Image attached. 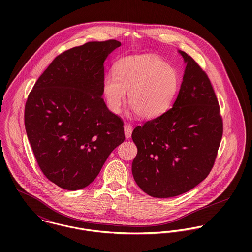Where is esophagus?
<instances>
[{
    "label": "esophagus",
    "mask_w": 252,
    "mask_h": 252,
    "mask_svg": "<svg viewBox=\"0 0 252 252\" xmlns=\"http://www.w3.org/2000/svg\"><path fill=\"white\" fill-rule=\"evenodd\" d=\"M124 132H125V137L127 139H130L132 136V132H133V127L130 124H125L124 125Z\"/></svg>",
    "instance_id": "obj_1"
}]
</instances>
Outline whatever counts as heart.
I'll list each match as a JSON object with an SVG mask.
<instances>
[{
	"instance_id": "b5f03b06",
	"label": "heart",
	"mask_w": 252,
	"mask_h": 252,
	"mask_svg": "<svg viewBox=\"0 0 252 252\" xmlns=\"http://www.w3.org/2000/svg\"><path fill=\"white\" fill-rule=\"evenodd\" d=\"M179 87L177 71L152 54L127 56L118 60L114 74L105 75L102 91L110 111L118 113L128 91V103L142 118L165 112Z\"/></svg>"
}]
</instances>
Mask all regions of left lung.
I'll list each match as a JSON object with an SVG mask.
<instances>
[{"label":"left lung","instance_id":"8db88e82","mask_svg":"<svg viewBox=\"0 0 252 252\" xmlns=\"http://www.w3.org/2000/svg\"><path fill=\"white\" fill-rule=\"evenodd\" d=\"M180 53L186 67L173 108L132 133L138 147L133 177L155 198L179 196L205 180L215 165L223 134L220 108L208 74L191 56Z\"/></svg>","mask_w":252,"mask_h":252}]
</instances>
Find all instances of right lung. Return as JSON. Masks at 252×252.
Here are the masks:
<instances>
[{
  "label": "right lung",
  "instance_id": "right-lung-1",
  "mask_svg": "<svg viewBox=\"0 0 252 252\" xmlns=\"http://www.w3.org/2000/svg\"><path fill=\"white\" fill-rule=\"evenodd\" d=\"M120 41H89L59 54L31 90L28 140L47 180L67 190L89 185L125 140L123 120L102 97L104 62Z\"/></svg>",
  "mask_w": 252,
  "mask_h": 252
}]
</instances>
